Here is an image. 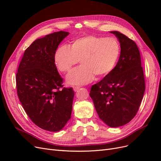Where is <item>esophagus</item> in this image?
Listing matches in <instances>:
<instances>
[{
  "instance_id": "1",
  "label": "esophagus",
  "mask_w": 161,
  "mask_h": 161,
  "mask_svg": "<svg viewBox=\"0 0 161 161\" xmlns=\"http://www.w3.org/2000/svg\"><path fill=\"white\" fill-rule=\"evenodd\" d=\"M80 89L79 86H73V90H74V91H77L78 90H79Z\"/></svg>"
}]
</instances>
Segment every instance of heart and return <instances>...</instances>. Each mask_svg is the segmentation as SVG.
Segmentation results:
<instances>
[{
    "label": "heart",
    "mask_w": 161,
    "mask_h": 161,
    "mask_svg": "<svg viewBox=\"0 0 161 161\" xmlns=\"http://www.w3.org/2000/svg\"><path fill=\"white\" fill-rule=\"evenodd\" d=\"M119 53V45L115 39L88 36L75 40L71 47L66 45L58 47L54 62L58 70L67 72L80 60L82 65L70 71L66 82L70 85H81L89 83L94 76L100 79L109 75Z\"/></svg>",
    "instance_id": "heart-1"
}]
</instances>
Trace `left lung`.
<instances>
[{"label": "left lung", "instance_id": "left-lung-1", "mask_svg": "<svg viewBox=\"0 0 161 161\" xmlns=\"http://www.w3.org/2000/svg\"><path fill=\"white\" fill-rule=\"evenodd\" d=\"M121 52L119 60L109 75L91 86L90 97L99 118L109 127L124 125L139 109L145 91L140 53L136 43L119 31Z\"/></svg>", "mask_w": 161, "mask_h": 161}]
</instances>
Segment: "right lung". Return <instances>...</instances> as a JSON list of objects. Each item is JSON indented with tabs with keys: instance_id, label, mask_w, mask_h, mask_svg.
I'll return each mask as SVG.
<instances>
[{
	"instance_id": "right-lung-1",
	"label": "right lung",
	"mask_w": 161,
	"mask_h": 161,
	"mask_svg": "<svg viewBox=\"0 0 161 161\" xmlns=\"http://www.w3.org/2000/svg\"><path fill=\"white\" fill-rule=\"evenodd\" d=\"M69 34L60 31L34 41L24 52L16 75L24 110L38 127L50 131L61 130L71 117L75 92L72 87H63L54 62L58 46Z\"/></svg>"
}]
</instances>
